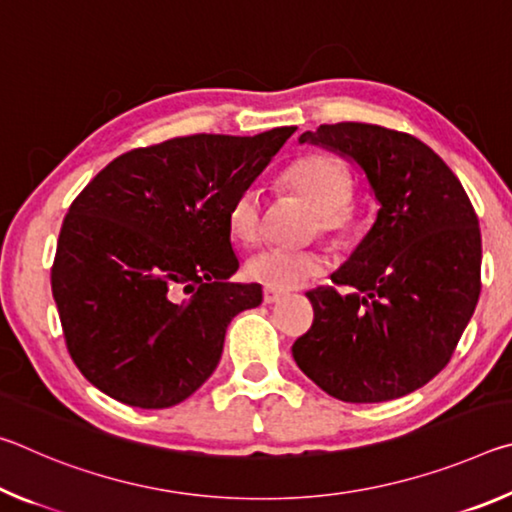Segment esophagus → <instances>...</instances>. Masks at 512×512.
Masks as SVG:
<instances>
[{"mask_svg": "<svg viewBox=\"0 0 512 512\" xmlns=\"http://www.w3.org/2000/svg\"><path fill=\"white\" fill-rule=\"evenodd\" d=\"M287 298V293L284 291H277V289H264V302L266 305H275V302H280V300H284Z\"/></svg>", "mask_w": 512, "mask_h": 512, "instance_id": "1", "label": "esophagus"}]
</instances>
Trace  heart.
Returning <instances> with one entry per match:
<instances>
[{
  "label": "heart",
  "instance_id": "1",
  "mask_svg": "<svg viewBox=\"0 0 512 512\" xmlns=\"http://www.w3.org/2000/svg\"><path fill=\"white\" fill-rule=\"evenodd\" d=\"M284 183L316 212V230L325 235H345L354 223V178L345 164L327 153H311L293 162ZM262 225V194L244 187L228 207V230L241 244H253ZM323 257L309 250L264 248L248 257L246 275L268 289H296L309 277L323 273Z\"/></svg>",
  "mask_w": 512,
  "mask_h": 512
}]
</instances>
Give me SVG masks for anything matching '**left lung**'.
Returning <instances> with one entry per match:
<instances>
[{"label": "left lung", "mask_w": 512, "mask_h": 512, "mask_svg": "<svg viewBox=\"0 0 512 512\" xmlns=\"http://www.w3.org/2000/svg\"><path fill=\"white\" fill-rule=\"evenodd\" d=\"M357 162L377 221L332 282L307 293L314 325L293 343L298 368L341 402L418 391L443 370L481 293V230L452 169L409 133L341 121L300 135Z\"/></svg>", "instance_id": "left-lung-1"}]
</instances>
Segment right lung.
Segmentation results:
<instances>
[{
    "instance_id": "add662e5",
    "label": "right lung",
    "mask_w": 512,
    "mask_h": 512,
    "mask_svg": "<svg viewBox=\"0 0 512 512\" xmlns=\"http://www.w3.org/2000/svg\"><path fill=\"white\" fill-rule=\"evenodd\" d=\"M293 131L173 137L119 155L76 196L51 291L67 350L101 393L169 409L219 366L230 320L262 302L259 284L230 282L228 207Z\"/></svg>"
}]
</instances>
